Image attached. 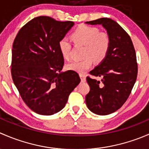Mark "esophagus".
<instances>
[{"label": "esophagus", "instance_id": "1", "mask_svg": "<svg viewBox=\"0 0 149 149\" xmlns=\"http://www.w3.org/2000/svg\"><path fill=\"white\" fill-rule=\"evenodd\" d=\"M80 77H81V80L82 82H85L86 81V76L83 73H80Z\"/></svg>", "mask_w": 149, "mask_h": 149}]
</instances>
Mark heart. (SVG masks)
<instances>
[{"instance_id": "obj_1", "label": "heart", "mask_w": 149, "mask_h": 149, "mask_svg": "<svg viewBox=\"0 0 149 149\" xmlns=\"http://www.w3.org/2000/svg\"><path fill=\"white\" fill-rule=\"evenodd\" d=\"M73 41L76 44L85 45L82 61H73L66 65V68L83 73L91 67L94 59L100 62L105 58L110 47L111 40L108 33L100 31L95 26L80 25L71 34ZM61 55L65 59L70 58L71 44L67 38H62L58 42Z\"/></svg>"}]
</instances>
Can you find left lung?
<instances>
[{
    "instance_id": "1",
    "label": "left lung",
    "mask_w": 149,
    "mask_h": 149,
    "mask_svg": "<svg viewBox=\"0 0 149 149\" xmlns=\"http://www.w3.org/2000/svg\"><path fill=\"white\" fill-rule=\"evenodd\" d=\"M86 24H101L111 40L107 55L100 65L89 72L102 78V81L87 76L90 91L86 104L90 111L99 115L112 113L128 98L138 74L136 55L130 36L111 19L101 18Z\"/></svg>"
}]
</instances>
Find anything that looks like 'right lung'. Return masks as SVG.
I'll use <instances>...</instances> for the list:
<instances>
[{
  "mask_svg": "<svg viewBox=\"0 0 149 149\" xmlns=\"http://www.w3.org/2000/svg\"><path fill=\"white\" fill-rule=\"evenodd\" d=\"M73 25L38 16L21 29L13 41L12 79L22 100L36 113L52 115L61 111L80 83L76 71H61L64 58L58 47Z\"/></svg>",
  "mask_w": 149,
  "mask_h": 149,
  "instance_id": "obj_1",
  "label": "right lung"
}]
</instances>
